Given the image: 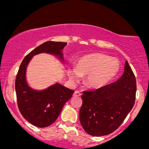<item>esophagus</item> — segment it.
Instances as JSON below:
<instances>
[{
	"instance_id": "esophagus-1",
	"label": "esophagus",
	"mask_w": 149,
	"mask_h": 149,
	"mask_svg": "<svg viewBox=\"0 0 149 149\" xmlns=\"http://www.w3.org/2000/svg\"><path fill=\"white\" fill-rule=\"evenodd\" d=\"M81 95V93L79 91H76L73 94V96L74 97H80Z\"/></svg>"
}]
</instances>
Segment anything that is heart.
<instances>
[{
  "label": "heart",
  "mask_w": 149,
  "mask_h": 149,
  "mask_svg": "<svg viewBox=\"0 0 149 149\" xmlns=\"http://www.w3.org/2000/svg\"><path fill=\"white\" fill-rule=\"evenodd\" d=\"M120 69L116 59L104 54H92L82 57L76 66H69L68 73L71 80L77 82L85 76V84L92 88L105 86L115 78Z\"/></svg>",
  "instance_id": "1"
}]
</instances>
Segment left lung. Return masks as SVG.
<instances>
[{"instance_id":"8db88e82","label":"left lung","mask_w":149,"mask_h":149,"mask_svg":"<svg viewBox=\"0 0 149 149\" xmlns=\"http://www.w3.org/2000/svg\"><path fill=\"white\" fill-rule=\"evenodd\" d=\"M136 90L135 76L126 61L124 73L117 81L83 91L79 118L84 130L95 136L116 130L134 107Z\"/></svg>"}]
</instances>
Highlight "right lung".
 Wrapping results in <instances>:
<instances>
[{
	"label": "right lung",
	"mask_w": 149,
	"mask_h": 149,
	"mask_svg": "<svg viewBox=\"0 0 149 149\" xmlns=\"http://www.w3.org/2000/svg\"><path fill=\"white\" fill-rule=\"evenodd\" d=\"M66 42L47 41L29 53L22 61L15 79L17 106L20 113L31 124L38 127H45L57 120L64 105L72 97L73 90L59 83L42 91H35L26 84L25 79L27 65L33 55L42 52L59 56Z\"/></svg>",
	"instance_id": "1"
}]
</instances>
